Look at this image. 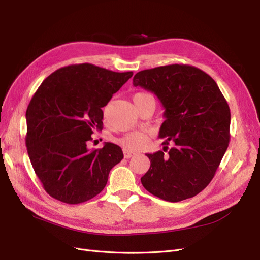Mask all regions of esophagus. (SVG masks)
<instances>
[{"label": "esophagus", "instance_id": "obj_1", "mask_svg": "<svg viewBox=\"0 0 260 260\" xmlns=\"http://www.w3.org/2000/svg\"><path fill=\"white\" fill-rule=\"evenodd\" d=\"M135 155H136L135 153L129 152V151H127V149H124V151H123V156H124V158H131V157H133Z\"/></svg>", "mask_w": 260, "mask_h": 260}]
</instances>
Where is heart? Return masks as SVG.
<instances>
[{"instance_id": "b5f03b06", "label": "heart", "mask_w": 260, "mask_h": 260, "mask_svg": "<svg viewBox=\"0 0 260 260\" xmlns=\"http://www.w3.org/2000/svg\"><path fill=\"white\" fill-rule=\"evenodd\" d=\"M148 98H153L152 94H149L147 92H139L133 95V102L148 99ZM148 142H149V137L147 133L141 132V131L130 132L121 139V143L124 146V148L127 149V151H133V152L143 149L148 144Z\"/></svg>"}]
</instances>
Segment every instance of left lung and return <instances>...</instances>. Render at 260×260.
Here are the masks:
<instances>
[{
  "instance_id": "1",
  "label": "left lung",
  "mask_w": 260,
  "mask_h": 260,
  "mask_svg": "<svg viewBox=\"0 0 260 260\" xmlns=\"http://www.w3.org/2000/svg\"><path fill=\"white\" fill-rule=\"evenodd\" d=\"M133 85L153 92L165 108L158 137L164 151L146 154L151 167L141 178L145 190L167 202L202 192L214 178L230 141L231 114L212 78L190 65L139 72Z\"/></svg>"
}]
</instances>
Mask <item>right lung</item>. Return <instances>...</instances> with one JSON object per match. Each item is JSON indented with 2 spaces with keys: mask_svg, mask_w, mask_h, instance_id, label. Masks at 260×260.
Instances as JSON below:
<instances>
[{
  "mask_svg": "<svg viewBox=\"0 0 260 260\" xmlns=\"http://www.w3.org/2000/svg\"><path fill=\"white\" fill-rule=\"evenodd\" d=\"M132 75L85 62L57 69L39 86L26 112V145L36 175L53 199L80 204L103 191L122 151L111 142L100 149L86 144L103 129L102 107Z\"/></svg>",
  "mask_w": 260,
  "mask_h": 260,
  "instance_id": "1",
  "label": "right lung"
}]
</instances>
